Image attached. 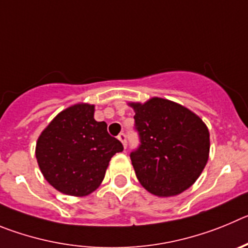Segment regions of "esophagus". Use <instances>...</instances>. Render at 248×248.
Listing matches in <instances>:
<instances>
[{
    "instance_id": "34e87169",
    "label": "esophagus",
    "mask_w": 248,
    "mask_h": 248,
    "mask_svg": "<svg viewBox=\"0 0 248 248\" xmlns=\"http://www.w3.org/2000/svg\"><path fill=\"white\" fill-rule=\"evenodd\" d=\"M119 140H121L122 144H124V148H126V147H127V136H126V133H124V132L120 133V135H119Z\"/></svg>"
}]
</instances>
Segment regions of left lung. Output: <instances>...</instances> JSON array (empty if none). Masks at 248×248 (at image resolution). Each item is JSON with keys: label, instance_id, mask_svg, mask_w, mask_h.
<instances>
[{"label": "left lung", "instance_id": "left-lung-1", "mask_svg": "<svg viewBox=\"0 0 248 248\" xmlns=\"http://www.w3.org/2000/svg\"><path fill=\"white\" fill-rule=\"evenodd\" d=\"M140 144L131 160L140 183L157 196H173L194 184L209 158V131L199 116L169 100L131 104Z\"/></svg>", "mask_w": 248, "mask_h": 248}]
</instances>
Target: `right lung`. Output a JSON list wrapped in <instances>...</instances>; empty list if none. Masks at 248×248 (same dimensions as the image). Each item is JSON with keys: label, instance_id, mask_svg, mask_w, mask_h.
Instances as JSON below:
<instances>
[{"label": "right lung", "instance_id": "1", "mask_svg": "<svg viewBox=\"0 0 248 248\" xmlns=\"http://www.w3.org/2000/svg\"><path fill=\"white\" fill-rule=\"evenodd\" d=\"M124 151L108 132L106 122L93 119V106L74 105L48 124L35 148L44 178L66 195L85 196L104 180L112 155Z\"/></svg>", "mask_w": 248, "mask_h": 248}]
</instances>
